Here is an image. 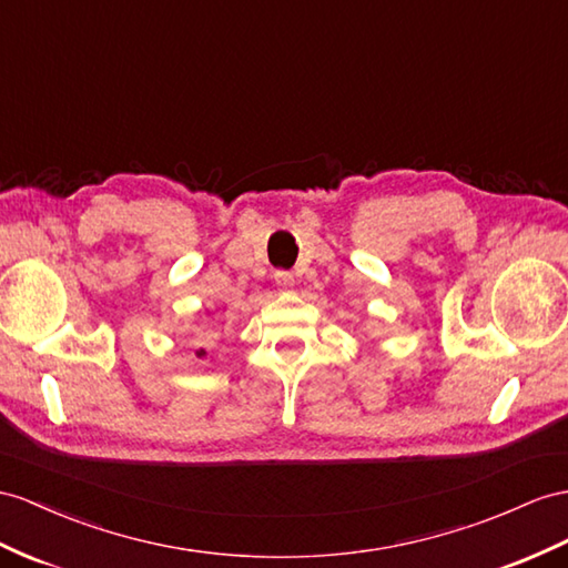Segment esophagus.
I'll return each instance as SVG.
<instances>
[{
    "instance_id": "34e87169",
    "label": "esophagus",
    "mask_w": 568,
    "mask_h": 568,
    "mask_svg": "<svg viewBox=\"0 0 568 568\" xmlns=\"http://www.w3.org/2000/svg\"><path fill=\"white\" fill-rule=\"evenodd\" d=\"M275 278V285H278V290H293L295 287V278H293V273H287V271H278L273 275Z\"/></svg>"
}]
</instances>
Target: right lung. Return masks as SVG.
Wrapping results in <instances>:
<instances>
[{
  "mask_svg": "<svg viewBox=\"0 0 568 568\" xmlns=\"http://www.w3.org/2000/svg\"><path fill=\"white\" fill-rule=\"evenodd\" d=\"M196 357H206V351H196Z\"/></svg>",
  "mask_w": 568,
  "mask_h": 568,
  "instance_id": "1",
  "label": "right lung"
}]
</instances>
